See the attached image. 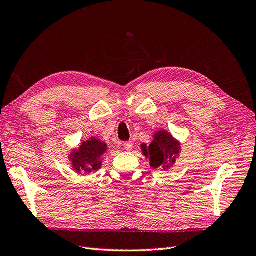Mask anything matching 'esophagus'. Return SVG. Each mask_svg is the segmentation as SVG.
<instances>
[{"instance_id":"34e87169","label":"esophagus","mask_w":256,"mask_h":256,"mask_svg":"<svg viewBox=\"0 0 256 256\" xmlns=\"http://www.w3.org/2000/svg\"><path fill=\"white\" fill-rule=\"evenodd\" d=\"M122 147H124V148H125L127 152H130V150H132V148H134V144L130 143V142H125V143L122 144Z\"/></svg>"}]
</instances>
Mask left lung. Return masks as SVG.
I'll list each match as a JSON object with an SVG mask.
<instances>
[{
  "instance_id": "left-lung-1",
  "label": "left lung",
  "mask_w": 256,
  "mask_h": 256,
  "mask_svg": "<svg viewBox=\"0 0 256 256\" xmlns=\"http://www.w3.org/2000/svg\"><path fill=\"white\" fill-rule=\"evenodd\" d=\"M141 152L154 168L166 170L173 168L182 152V143L168 130H158L152 134L150 145L143 143Z\"/></svg>"
}]
</instances>
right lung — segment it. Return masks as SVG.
<instances>
[{
  "label": "right lung",
  "instance_id": "obj_1",
  "mask_svg": "<svg viewBox=\"0 0 256 256\" xmlns=\"http://www.w3.org/2000/svg\"><path fill=\"white\" fill-rule=\"evenodd\" d=\"M108 144L100 138L90 136L79 147H74L68 152V160L76 174L90 175L98 172L102 166Z\"/></svg>",
  "mask_w": 256,
  "mask_h": 256
}]
</instances>
